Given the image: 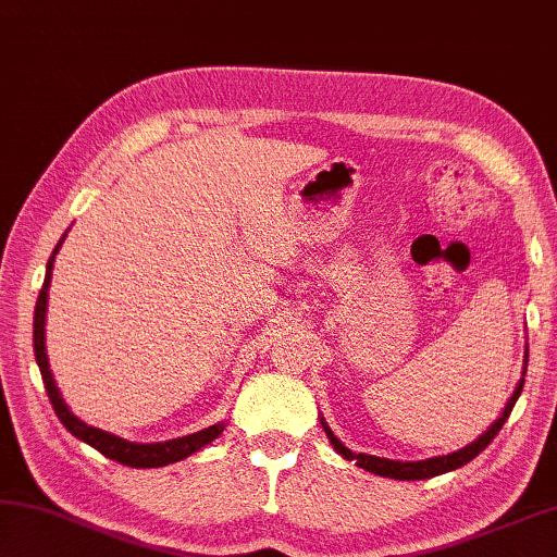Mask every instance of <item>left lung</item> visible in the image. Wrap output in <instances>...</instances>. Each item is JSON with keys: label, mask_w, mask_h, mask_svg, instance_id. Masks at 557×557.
Returning <instances> with one entry per match:
<instances>
[{"label": "left lung", "mask_w": 557, "mask_h": 557, "mask_svg": "<svg viewBox=\"0 0 557 557\" xmlns=\"http://www.w3.org/2000/svg\"><path fill=\"white\" fill-rule=\"evenodd\" d=\"M525 366H529V346H525L523 350V370H521V380L517 387H513V394L507 401V407H504V411L499 413V419L492 423V426L482 433V436L478 441L468 443V446L455 450V453H448V455H436V458H426V460H389V458H377V455H368V453H352L350 448L343 446V443L336 438V433H333L329 429V423L323 417H319L323 431H326L329 436V443L333 446V450H336L338 455H343L346 460H356L358 468L368 470L372 474H380V478H392V480H429V478H436V474H446V472H453L462 468V465H468L472 458H478V455L490 446V443L494 441V436H497L499 429L507 423L509 413L513 409V404H517L519 394L523 389V377H525Z\"/></svg>", "instance_id": "1"}]
</instances>
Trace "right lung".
I'll return each instance as SVG.
<instances>
[{
  "label": "right lung",
  "mask_w": 557,
  "mask_h": 557,
  "mask_svg": "<svg viewBox=\"0 0 557 557\" xmlns=\"http://www.w3.org/2000/svg\"><path fill=\"white\" fill-rule=\"evenodd\" d=\"M67 234H63V238L58 240V246L53 250V256H50L48 265H46V280H44V287H40V295L36 301V311H34V352H36V362H38V370H40V377H44L46 384V392H48V399L53 404V409L58 413V419L63 426L73 433L75 438H79L87 446H92L95 450H99L102 455H107L109 460H116L121 465H128V468H165L170 462H177V460H185L189 458L191 453L201 450L205 446H209L211 441L221 436V431L226 429L224 421L214 423V426L209 429H201L197 433H189V436H182V438H173V441H163V443H134V441H126V438H119L114 433L102 431V429H95L85 423L83 419H77L73 411L63 399V394H60L55 377H53V370H50V362H48V352H46V311H48V287H50V277H53V260L58 256L60 246H63Z\"/></svg>",
  "instance_id": "obj_1"
}]
</instances>
